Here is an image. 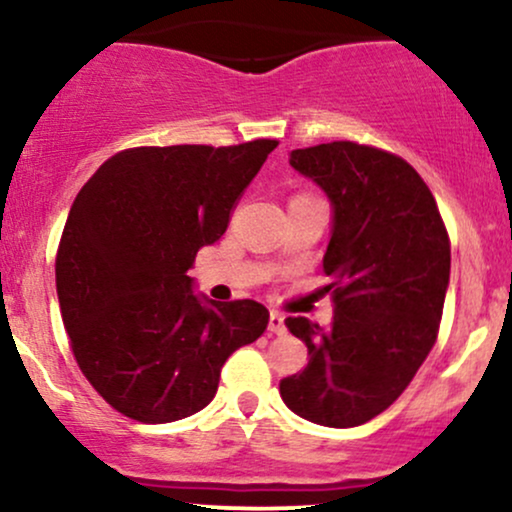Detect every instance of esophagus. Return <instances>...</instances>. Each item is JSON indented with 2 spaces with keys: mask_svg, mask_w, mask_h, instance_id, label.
I'll return each mask as SVG.
<instances>
[{
  "mask_svg": "<svg viewBox=\"0 0 512 512\" xmlns=\"http://www.w3.org/2000/svg\"><path fill=\"white\" fill-rule=\"evenodd\" d=\"M269 332H272V334H284L286 332L284 315H281L279 310H272V313H269Z\"/></svg>",
  "mask_w": 512,
  "mask_h": 512,
  "instance_id": "1",
  "label": "esophagus"
}]
</instances>
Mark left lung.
<instances>
[{
  "instance_id": "1",
  "label": "left lung",
  "mask_w": 512,
  "mask_h": 512,
  "mask_svg": "<svg viewBox=\"0 0 512 512\" xmlns=\"http://www.w3.org/2000/svg\"><path fill=\"white\" fill-rule=\"evenodd\" d=\"M291 166L330 197L334 228L322 269L334 317H286L308 366L279 383L286 407L320 426L375 419L431 354L450 281V238L421 175L390 151L330 142L291 151Z\"/></svg>"
}]
</instances>
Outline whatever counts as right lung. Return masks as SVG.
Wrapping results in <instances>:
<instances>
[{
    "instance_id": "right-lung-1",
    "label": "right lung",
    "mask_w": 512,
    "mask_h": 512,
    "mask_svg": "<svg viewBox=\"0 0 512 512\" xmlns=\"http://www.w3.org/2000/svg\"><path fill=\"white\" fill-rule=\"evenodd\" d=\"M276 144L134 146L76 195L55 260L62 322L81 373L120 414L168 424L204 409L226 358L267 330L262 303H202L187 269Z\"/></svg>"
}]
</instances>
